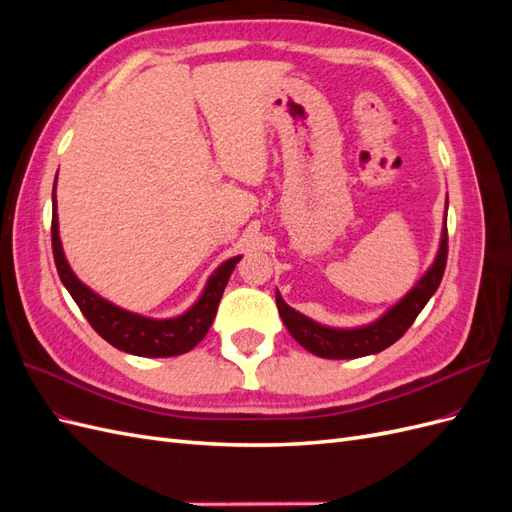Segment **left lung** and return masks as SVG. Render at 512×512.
<instances>
[{
  "mask_svg": "<svg viewBox=\"0 0 512 512\" xmlns=\"http://www.w3.org/2000/svg\"><path fill=\"white\" fill-rule=\"evenodd\" d=\"M446 209H448V198H446ZM446 254H448V237H446V213H444L440 247H438L436 258L431 262V267L425 271L421 280L410 288V292L404 299L395 303L391 309H386L378 320L363 324V327L337 329V327H327V324H320L312 318L303 316L290 305H286L280 290H275L277 309H280L282 322L286 324L290 335L297 339L305 350H309L316 356H322V359H359V356L376 354L395 344L397 339L410 329V324L416 320L418 314H421V309L433 297V292L438 290L446 269Z\"/></svg>",
  "mask_w": 512,
  "mask_h": 512,
  "instance_id": "obj_1",
  "label": "left lung"
}]
</instances>
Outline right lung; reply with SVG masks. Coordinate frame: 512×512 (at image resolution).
I'll return each instance as SVG.
<instances>
[{
    "label": "right lung",
    "mask_w": 512,
    "mask_h": 512,
    "mask_svg": "<svg viewBox=\"0 0 512 512\" xmlns=\"http://www.w3.org/2000/svg\"><path fill=\"white\" fill-rule=\"evenodd\" d=\"M57 185V177H55ZM51 239H53V258L59 273L61 284L72 294V299L79 305L87 322L94 331L104 337L108 344L117 350H123L136 356H179L190 352L196 344L203 342L209 327L213 324L215 312H218L220 299L228 284L230 273L235 271L241 256H232L224 260L222 265L211 273L207 286L200 294L198 301L185 309L183 314L175 318H147L141 314L128 312L111 301L100 297L98 292L85 286L79 277L70 269L64 247L59 239V220H57V198L53 188V224H51Z\"/></svg>",
    "instance_id": "obj_1"
}]
</instances>
